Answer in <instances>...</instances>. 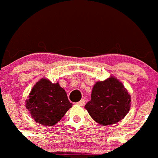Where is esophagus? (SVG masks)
Listing matches in <instances>:
<instances>
[{
  "label": "esophagus",
  "instance_id": "34e87169",
  "mask_svg": "<svg viewBox=\"0 0 158 158\" xmlns=\"http://www.w3.org/2000/svg\"><path fill=\"white\" fill-rule=\"evenodd\" d=\"M78 105H79V106H84V104H85V100L84 99H82L81 101H79V102H78Z\"/></svg>",
  "mask_w": 158,
  "mask_h": 158
}]
</instances>
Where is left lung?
I'll list each match as a JSON object with an SVG mask.
<instances>
[{
  "mask_svg": "<svg viewBox=\"0 0 158 158\" xmlns=\"http://www.w3.org/2000/svg\"><path fill=\"white\" fill-rule=\"evenodd\" d=\"M91 97L84 108L94 121L102 126L118 123L130 110L131 95L123 83L114 76L95 83Z\"/></svg>",
  "mask_w": 158,
  "mask_h": 158,
  "instance_id": "left-lung-1",
  "label": "left lung"
}]
</instances>
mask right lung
<instances>
[{
  "mask_svg": "<svg viewBox=\"0 0 158 158\" xmlns=\"http://www.w3.org/2000/svg\"><path fill=\"white\" fill-rule=\"evenodd\" d=\"M25 106L35 123L52 127L62 118L72 104L58 82L52 83L47 78H42L31 88Z\"/></svg>",
  "mask_w": 158,
  "mask_h": 158,
  "instance_id": "right-lung-1",
  "label": "right lung"
}]
</instances>
